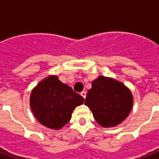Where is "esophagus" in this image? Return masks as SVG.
Wrapping results in <instances>:
<instances>
[{
    "label": "esophagus",
    "mask_w": 159,
    "mask_h": 159,
    "mask_svg": "<svg viewBox=\"0 0 159 159\" xmlns=\"http://www.w3.org/2000/svg\"><path fill=\"white\" fill-rule=\"evenodd\" d=\"M80 95L83 97V98H84V99H85V98H86V92H85V91H82V92L80 93Z\"/></svg>",
    "instance_id": "obj_1"
}]
</instances>
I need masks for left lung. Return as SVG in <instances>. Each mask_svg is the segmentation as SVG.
<instances>
[{
    "instance_id": "left-lung-1",
    "label": "left lung",
    "mask_w": 159,
    "mask_h": 159,
    "mask_svg": "<svg viewBox=\"0 0 159 159\" xmlns=\"http://www.w3.org/2000/svg\"><path fill=\"white\" fill-rule=\"evenodd\" d=\"M84 104L101 126L108 128L119 124L129 114L133 105L132 93L123 84L99 76L92 82Z\"/></svg>"
}]
</instances>
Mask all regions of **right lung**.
Masks as SVG:
<instances>
[{
	"label": "right lung",
	"instance_id": "1",
	"mask_svg": "<svg viewBox=\"0 0 159 159\" xmlns=\"http://www.w3.org/2000/svg\"><path fill=\"white\" fill-rule=\"evenodd\" d=\"M84 101L71 87L50 76L41 81L30 95V108L40 124L53 129H59L71 119L76 106Z\"/></svg>",
	"mask_w": 159,
	"mask_h": 159
}]
</instances>
